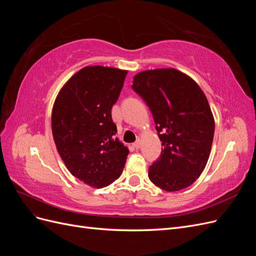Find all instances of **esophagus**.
<instances>
[{
	"label": "esophagus",
	"mask_w": 256,
	"mask_h": 256,
	"mask_svg": "<svg viewBox=\"0 0 256 256\" xmlns=\"http://www.w3.org/2000/svg\"><path fill=\"white\" fill-rule=\"evenodd\" d=\"M140 146H141V141H140V140H136V141L134 143V147L136 150L140 148Z\"/></svg>",
	"instance_id": "esophagus-1"
}]
</instances>
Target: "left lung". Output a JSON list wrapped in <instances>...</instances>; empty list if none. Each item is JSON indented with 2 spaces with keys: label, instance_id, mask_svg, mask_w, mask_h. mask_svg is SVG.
Segmentation results:
<instances>
[{
  "label": "left lung",
  "instance_id": "8db88e82",
  "mask_svg": "<svg viewBox=\"0 0 256 256\" xmlns=\"http://www.w3.org/2000/svg\"><path fill=\"white\" fill-rule=\"evenodd\" d=\"M132 83L152 111L164 146L150 166V182L168 192L189 187L205 168L214 140V120L205 94L173 68L142 72Z\"/></svg>",
  "mask_w": 256,
  "mask_h": 256
}]
</instances>
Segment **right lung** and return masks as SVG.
Masks as SVG:
<instances>
[{
  "instance_id": "right-lung-1",
  "label": "right lung",
  "mask_w": 256,
  "mask_h": 256,
  "mask_svg": "<svg viewBox=\"0 0 256 256\" xmlns=\"http://www.w3.org/2000/svg\"><path fill=\"white\" fill-rule=\"evenodd\" d=\"M127 72L84 67L60 90L52 110L58 152L74 177L102 188L120 176L129 150L115 138L111 110Z\"/></svg>"
}]
</instances>
